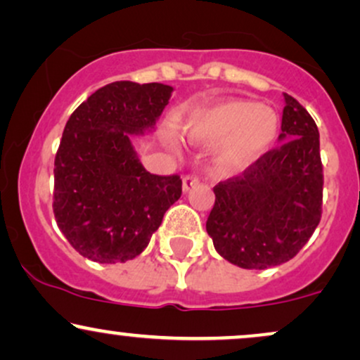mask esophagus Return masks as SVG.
I'll use <instances>...</instances> for the list:
<instances>
[{
	"label": "esophagus",
	"instance_id": "obj_1",
	"mask_svg": "<svg viewBox=\"0 0 360 360\" xmlns=\"http://www.w3.org/2000/svg\"><path fill=\"white\" fill-rule=\"evenodd\" d=\"M198 184H199V179L196 176H186L183 179V191L189 193L193 188H196Z\"/></svg>",
	"mask_w": 360,
	"mask_h": 360
}]
</instances>
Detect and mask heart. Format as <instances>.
<instances>
[{"mask_svg": "<svg viewBox=\"0 0 360 360\" xmlns=\"http://www.w3.org/2000/svg\"><path fill=\"white\" fill-rule=\"evenodd\" d=\"M196 146H218L213 167L219 174H235L258 161L280 132V117L271 107L248 98H226L196 109L184 127Z\"/></svg>", "mask_w": 360, "mask_h": 360, "instance_id": "obj_1", "label": "heart"}]
</instances>
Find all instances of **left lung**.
<instances>
[{
	"instance_id": "obj_1",
	"label": "left lung",
	"mask_w": 360,
	"mask_h": 360,
	"mask_svg": "<svg viewBox=\"0 0 360 360\" xmlns=\"http://www.w3.org/2000/svg\"><path fill=\"white\" fill-rule=\"evenodd\" d=\"M280 146L241 176L214 186L206 231L233 265L265 270L292 259L322 216L323 174L317 124L283 94Z\"/></svg>"
}]
</instances>
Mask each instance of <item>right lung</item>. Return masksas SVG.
<instances>
[{
	"mask_svg": "<svg viewBox=\"0 0 360 360\" xmlns=\"http://www.w3.org/2000/svg\"><path fill=\"white\" fill-rule=\"evenodd\" d=\"M172 90L114 82L82 102L65 125L55 158L53 213L82 257L97 263L136 258L181 198V177L146 171L131 141L153 131Z\"/></svg>",
	"mask_w": 360,
	"mask_h": 360,
	"instance_id": "add662e5",
	"label": "right lung"
}]
</instances>
